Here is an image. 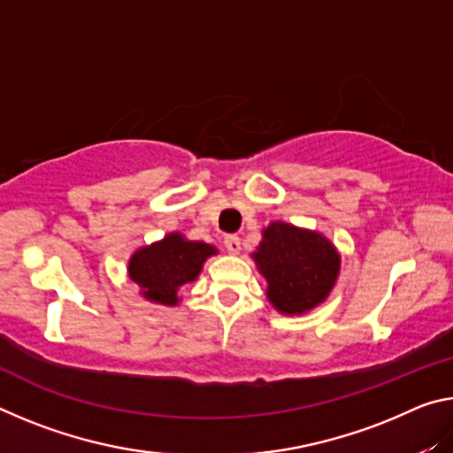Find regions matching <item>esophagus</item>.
Here are the masks:
<instances>
[{"mask_svg": "<svg viewBox=\"0 0 453 453\" xmlns=\"http://www.w3.org/2000/svg\"><path fill=\"white\" fill-rule=\"evenodd\" d=\"M224 245H226V250L232 256L240 254V251H242V242H240V237H237V235H226L224 237Z\"/></svg>", "mask_w": 453, "mask_h": 453, "instance_id": "1", "label": "esophagus"}]
</instances>
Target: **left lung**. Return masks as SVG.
Wrapping results in <instances>:
<instances>
[{"label": "left lung", "instance_id": "left-lung-1", "mask_svg": "<svg viewBox=\"0 0 453 453\" xmlns=\"http://www.w3.org/2000/svg\"><path fill=\"white\" fill-rule=\"evenodd\" d=\"M267 281L265 296L283 316H303L324 303L340 278L342 256L324 234L272 221L251 254Z\"/></svg>", "mask_w": 453, "mask_h": 453}]
</instances>
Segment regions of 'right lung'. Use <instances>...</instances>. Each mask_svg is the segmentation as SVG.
Wrapping results in <instances>:
<instances>
[{"instance_id":"add662e5","label":"right lung","mask_w":453,"mask_h":453,"mask_svg":"<svg viewBox=\"0 0 453 453\" xmlns=\"http://www.w3.org/2000/svg\"><path fill=\"white\" fill-rule=\"evenodd\" d=\"M211 256H218L216 245L172 232L135 250L127 262V275L140 288L143 300L173 308L181 302L178 291L199 278Z\"/></svg>"}]
</instances>
